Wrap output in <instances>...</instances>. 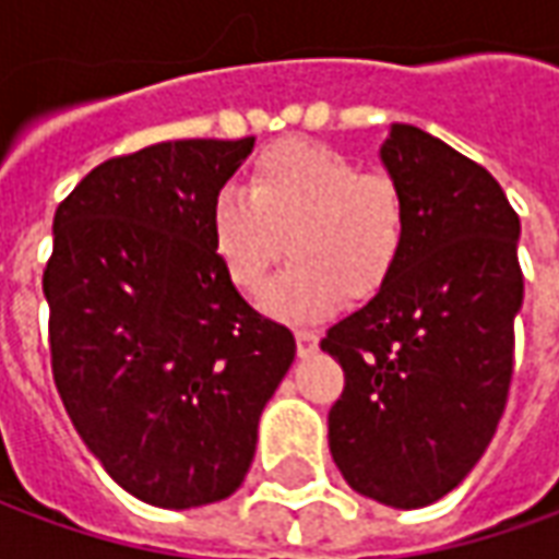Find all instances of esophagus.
I'll return each instance as SVG.
<instances>
[{
  "label": "esophagus",
  "instance_id": "obj_1",
  "mask_svg": "<svg viewBox=\"0 0 559 559\" xmlns=\"http://www.w3.org/2000/svg\"><path fill=\"white\" fill-rule=\"evenodd\" d=\"M317 344H320V335H317L314 329H296V350H299L302 359L317 353Z\"/></svg>",
  "mask_w": 559,
  "mask_h": 559
}]
</instances>
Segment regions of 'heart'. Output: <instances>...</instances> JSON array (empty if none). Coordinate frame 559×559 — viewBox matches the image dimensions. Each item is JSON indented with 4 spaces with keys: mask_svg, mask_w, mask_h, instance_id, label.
I'll list each match as a JSON object with an SVG mask.
<instances>
[{
    "mask_svg": "<svg viewBox=\"0 0 559 559\" xmlns=\"http://www.w3.org/2000/svg\"><path fill=\"white\" fill-rule=\"evenodd\" d=\"M212 245L245 296H263L284 248L290 269L266 308L290 323L329 317L344 293L371 299L407 248V200L389 173L362 170L323 143L284 140L263 148L248 188H221L209 212Z\"/></svg>",
    "mask_w": 559,
    "mask_h": 559,
    "instance_id": "heart-1",
    "label": "heart"
}]
</instances>
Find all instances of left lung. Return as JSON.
<instances>
[{"label":"left lung","mask_w":559,"mask_h":559,"mask_svg":"<svg viewBox=\"0 0 559 559\" xmlns=\"http://www.w3.org/2000/svg\"><path fill=\"white\" fill-rule=\"evenodd\" d=\"M380 160L407 200V248L371 302L320 341L344 368L329 452L353 491L395 509L457 488L503 416L521 221L491 173L421 128H389Z\"/></svg>","instance_id":"obj_1"}]
</instances>
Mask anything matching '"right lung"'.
I'll return each mask as SVG.
<instances>
[{
  "label": "right lung",
  "instance_id": "add662e5",
  "mask_svg": "<svg viewBox=\"0 0 559 559\" xmlns=\"http://www.w3.org/2000/svg\"><path fill=\"white\" fill-rule=\"evenodd\" d=\"M254 148L170 140L98 164L59 203L44 269L53 380L90 452L138 500L218 503L296 356L212 245V197Z\"/></svg>",
  "mask_w": 559,
  "mask_h": 559
}]
</instances>
